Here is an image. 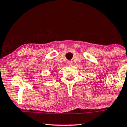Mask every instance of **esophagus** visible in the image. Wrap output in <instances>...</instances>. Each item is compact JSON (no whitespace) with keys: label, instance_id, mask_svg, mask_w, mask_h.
<instances>
[{"label":"esophagus","instance_id":"1","mask_svg":"<svg viewBox=\"0 0 127 127\" xmlns=\"http://www.w3.org/2000/svg\"><path fill=\"white\" fill-rule=\"evenodd\" d=\"M67 64H68V65H69V66H71V65H72L73 63H72V61H67Z\"/></svg>","mask_w":127,"mask_h":127}]
</instances>
